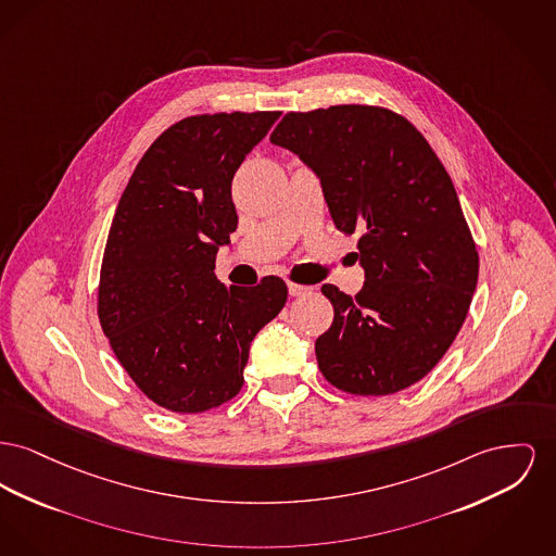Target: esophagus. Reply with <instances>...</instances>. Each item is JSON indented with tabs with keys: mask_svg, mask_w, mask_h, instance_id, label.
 Instances as JSON below:
<instances>
[{
	"mask_svg": "<svg viewBox=\"0 0 556 556\" xmlns=\"http://www.w3.org/2000/svg\"><path fill=\"white\" fill-rule=\"evenodd\" d=\"M288 292L290 295H304L311 292L308 286H298V283H288Z\"/></svg>",
	"mask_w": 556,
	"mask_h": 556,
	"instance_id": "1",
	"label": "esophagus"
}]
</instances>
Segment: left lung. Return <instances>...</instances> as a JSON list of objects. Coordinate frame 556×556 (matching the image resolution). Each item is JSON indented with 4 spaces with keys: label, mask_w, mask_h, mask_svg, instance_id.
Here are the masks:
<instances>
[{
    "label": "left lung",
    "mask_w": 556,
    "mask_h": 556,
    "mask_svg": "<svg viewBox=\"0 0 556 556\" xmlns=\"http://www.w3.org/2000/svg\"><path fill=\"white\" fill-rule=\"evenodd\" d=\"M270 142L319 178L336 229L361 232L359 294L321 288L333 306L315 342L321 374L351 394L416 384L456 340L479 277L450 174L420 131L378 106L288 113Z\"/></svg>",
    "instance_id": "8db88e82"
}]
</instances>
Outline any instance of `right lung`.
Segmentation results:
<instances>
[{
	"label": "right lung",
	"mask_w": 556,
	"mask_h": 556,
	"mask_svg": "<svg viewBox=\"0 0 556 556\" xmlns=\"http://www.w3.org/2000/svg\"><path fill=\"white\" fill-rule=\"evenodd\" d=\"M279 115L174 124L117 203L100 270V326L136 387L169 412H205L241 391L254 336L286 306L279 277L227 288L214 275L237 229L232 176Z\"/></svg>",
	"instance_id": "add662e5"
}]
</instances>
